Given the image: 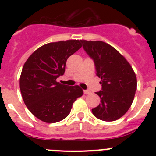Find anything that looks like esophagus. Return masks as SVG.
<instances>
[{
  "label": "esophagus",
  "instance_id": "obj_1",
  "mask_svg": "<svg viewBox=\"0 0 156 156\" xmlns=\"http://www.w3.org/2000/svg\"><path fill=\"white\" fill-rule=\"evenodd\" d=\"M83 93H84L85 94H90V91L88 90H83Z\"/></svg>",
  "mask_w": 156,
  "mask_h": 156
}]
</instances>
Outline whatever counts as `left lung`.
<instances>
[{"instance_id": "8db88e82", "label": "left lung", "mask_w": 156, "mask_h": 156, "mask_svg": "<svg viewBox=\"0 0 156 156\" xmlns=\"http://www.w3.org/2000/svg\"><path fill=\"white\" fill-rule=\"evenodd\" d=\"M81 43L94 62L102 86V90L96 92L101 103L92 112L101 120H116L131 106L137 90L136 74L127 60L107 43L86 40H81Z\"/></svg>"}]
</instances>
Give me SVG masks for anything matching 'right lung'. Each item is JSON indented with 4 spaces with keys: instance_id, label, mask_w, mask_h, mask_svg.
Wrapping results in <instances>:
<instances>
[{
    "instance_id": "add662e5",
    "label": "right lung",
    "mask_w": 156,
    "mask_h": 156,
    "mask_svg": "<svg viewBox=\"0 0 156 156\" xmlns=\"http://www.w3.org/2000/svg\"><path fill=\"white\" fill-rule=\"evenodd\" d=\"M81 47V40L48 43L25 62L19 87L25 105L37 119L48 123L62 120L83 95L78 85L69 87L56 80L64 74L68 58Z\"/></svg>"
}]
</instances>
